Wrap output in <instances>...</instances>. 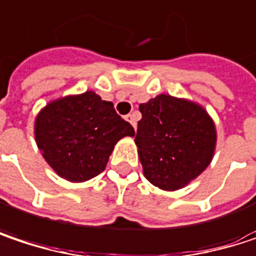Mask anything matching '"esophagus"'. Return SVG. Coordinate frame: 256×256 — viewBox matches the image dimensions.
Here are the masks:
<instances>
[{
	"mask_svg": "<svg viewBox=\"0 0 256 256\" xmlns=\"http://www.w3.org/2000/svg\"><path fill=\"white\" fill-rule=\"evenodd\" d=\"M126 122H128V123L133 126V128H136V118H134V114H128V116H126Z\"/></svg>",
	"mask_w": 256,
	"mask_h": 256,
	"instance_id": "esophagus-1",
	"label": "esophagus"
}]
</instances>
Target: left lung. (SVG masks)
Returning a JSON list of instances; mask_svg holds the SVG:
<instances>
[{
    "label": "left lung",
    "instance_id": "8db88e82",
    "mask_svg": "<svg viewBox=\"0 0 256 256\" xmlns=\"http://www.w3.org/2000/svg\"><path fill=\"white\" fill-rule=\"evenodd\" d=\"M134 144L144 176L154 186L176 191L210 164L216 148V128L197 102L157 94L139 105Z\"/></svg>",
    "mask_w": 256,
    "mask_h": 256
}]
</instances>
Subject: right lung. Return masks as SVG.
<instances>
[{
    "mask_svg": "<svg viewBox=\"0 0 256 256\" xmlns=\"http://www.w3.org/2000/svg\"><path fill=\"white\" fill-rule=\"evenodd\" d=\"M36 146L47 164L70 182L105 170L114 146L134 130L93 90L50 100L34 122Z\"/></svg>",
    "mask_w": 256,
    "mask_h": 256,
    "instance_id": "1",
    "label": "right lung"
}]
</instances>
